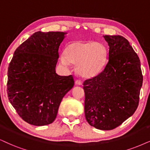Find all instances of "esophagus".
Returning <instances> with one entry per match:
<instances>
[{"label":"esophagus","mask_w":150,"mask_h":150,"mask_svg":"<svg viewBox=\"0 0 150 150\" xmlns=\"http://www.w3.org/2000/svg\"><path fill=\"white\" fill-rule=\"evenodd\" d=\"M75 84L77 85V86H81V85L82 84V82H81V81L77 79V80L75 81Z\"/></svg>","instance_id":"1"}]
</instances>
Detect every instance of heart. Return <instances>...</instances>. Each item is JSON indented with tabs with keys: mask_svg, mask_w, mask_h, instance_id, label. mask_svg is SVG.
I'll list each match as a JSON object with an SVG mask.
<instances>
[{
	"mask_svg": "<svg viewBox=\"0 0 150 150\" xmlns=\"http://www.w3.org/2000/svg\"><path fill=\"white\" fill-rule=\"evenodd\" d=\"M109 52L105 45L91 41L75 40L66 47L60 57L64 66H75V72L85 79L96 77L105 69Z\"/></svg>",
	"mask_w": 150,
	"mask_h": 150,
	"instance_id": "heart-1",
	"label": "heart"
}]
</instances>
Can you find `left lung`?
Listing matches in <instances>:
<instances>
[{
    "label": "left lung",
    "mask_w": 150,
    "mask_h": 150,
    "mask_svg": "<svg viewBox=\"0 0 150 150\" xmlns=\"http://www.w3.org/2000/svg\"><path fill=\"white\" fill-rule=\"evenodd\" d=\"M103 37L109 46V61L101 73L83 83L84 113L91 126L111 130L136 111L143 78L139 57L125 38Z\"/></svg>",
    "instance_id": "left-lung-1"
}]
</instances>
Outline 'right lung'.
<instances>
[{"instance_id": "obj_1", "label": "right lung", "mask_w": 150, "mask_h": 150, "mask_svg": "<svg viewBox=\"0 0 150 150\" xmlns=\"http://www.w3.org/2000/svg\"><path fill=\"white\" fill-rule=\"evenodd\" d=\"M67 33L39 31L20 45L7 71V96L23 120L44 126L55 120L64 96L74 86L72 75L56 73L59 47Z\"/></svg>"}]
</instances>
